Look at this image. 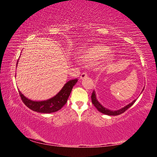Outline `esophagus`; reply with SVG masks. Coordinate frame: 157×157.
Returning <instances> with one entry per match:
<instances>
[{"label": "esophagus", "mask_w": 157, "mask_h": 157, "mask_svg": "<svg viewBox=\"0 0 157 157\" xmlns=\"http://www.w3.org/2000/svg\"><path fill=\"white\" fill-rule=\"evenodd\" d=\"M88 76V74H87V73H86V72H84V73H82V74H81V76H80V79H84V78H86V77Z\"/></svg>", "instance_id": "obj_1"}]
</instances>
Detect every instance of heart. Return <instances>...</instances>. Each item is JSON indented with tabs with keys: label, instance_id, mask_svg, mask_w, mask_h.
Listing matches in <instances>:
<instances>
[{
	"label": "heart",
	"instance_id": "b5f03b06",
	"mask_svg": "<svg viewBox=\"0 0 157 157\" xmlns=\"http://www.w3.org/2000/svg\"><path fill=\"white\" fill-rule=\"evenodd\" d=\"M111 53L109 48L104 45H97L94 46L86 51L82 59L88 62H98L107 58Z\"/></svg>",
	"mask_w": 157,
	"mask_h": 157
}]
</instances>
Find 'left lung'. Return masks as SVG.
Masks as SVG:
<instances>
[{"instance_id":"left-lung-1","label":"left lung","mask_w":157,"mask_h":157,"mask_svg":"<svg viewBox=\"0 0 157 157\" xmlns=\"http://www.w3.org/2000/svg\"><path fill=\"white\" fill-rule=\"evenodd\" d=\"M136 100H134L133 102H132V103H130V104L127 105L126 107H124V108L121 109H119L118 111H111V110L107 109H106L105 107H103L98 102V100H96V96H95L94 91H93L92 95H91V101H92L93 105H94L95 107H96L97 109L100 112L106 114V115H109V116H118V115H120V114H121V113H124V111L128 109L130 107H132V106L134 104V102H136Z\"/></svg>"}]
</instances>
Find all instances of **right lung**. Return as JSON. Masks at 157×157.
<instances>
[{"mask_svg": "<svg viewBox=\"0 0 157 157\" xmlns=\"http://www.w3.org/2000/svg\"><path fill=\"white\" fill-rule=\"evenodd\" d=\"M77 82H78L77 79L68 81L55 97L48 100L41 101V102H36V101L29 100L21 94L20 91L18 93H19L21 100L23 101L25 105L27 106L31 110L39 113H50L59 111L66 104L72 91L73 87Z\"/></svg>", "mask_w": 157, "mask_h": 157, "instance_id": "obj_1", "label": "right lung"}]
</instances>
